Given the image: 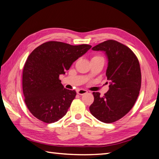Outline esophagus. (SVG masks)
I'll return each mask as SVG.
<instances>
[{"label":"esophagus","instance_id":"34e87169","mask_svg":"<svg viewBox=\"0 0 159 159\" xmlns=\"http://www.w3.org/2000/svg\"><path fill=\"white\" fill-rule=\"evenodd\" d=\"M86 93H88V91L85 90V89H78V90H77V94H79V95H83V94H85Z\"/></svg>","mask_w":159,"mask_h":159}]
</instances>
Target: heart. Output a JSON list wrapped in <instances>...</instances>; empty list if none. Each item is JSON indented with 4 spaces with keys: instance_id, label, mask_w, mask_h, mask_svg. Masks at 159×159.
<instances>
[{
    "instance_id": "1",
    "label": "heart",
    "mask_w": 159,
    "mask_h": 159,
    "mask_svg": "<svg viewBox=\"0 0 159 159\" xmlns=\"http://www.w3.org/2000/svg\"><path fill=\"white\" fill-rule=\"evenodd\" d=\"M94 57H98V56H94Z\"/></svg>"
}]
</instances>
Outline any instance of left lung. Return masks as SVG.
I'll use <instances>...</instances> for the list:
<instances>
[{
  "mask_svg": "<svg viewBox=\"0 0 159 159\" xmlns=\"http://www.w3.org/2000/svg\"><path fill=\"white\" fill-rule=\"evenodd\" d=\"M106 52L108 59L106 77L108 91L103 97L93 92L94 102L89 106L91 114L104 123L120 120L131 111L141 87V71L137 56L126 45L109 39L92 48Z\"/></svg>",
  "mask_w": 159,
  "mask_h": 159,
  "instance_id": "obj_1",
  "label": "left lung"
}]
</instances>
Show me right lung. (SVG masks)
I'll list each match as a JSON object with an SVG mask.
<instances>
[{
  "mask_svg": "<svg viewBox=\"0 0 159 159\" xmlns=\"http://www.w3.org/2000/svg\"><path fill=\"white\" fill-rule=\"evenodd\" d=\"M91 47L49 41L32 51L23 70L22 88L25 105L34 117L50 124L65 116L76 92L63 87L59 76Z\"/></svg>",
  "mask_w": 159,
  "mask_h": 159,
  "instance_id": "right-lung-1",
  "label": "right lung"
}]
</instances>
